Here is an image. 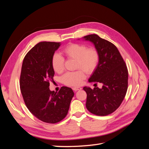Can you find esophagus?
<instances>
[{
  "label": "esophagus",
  "mask_w": 149,
  "mask_h": 149,
  "mask_svg": "<svg viewBox=\"0 0 149 149\" xmlns=\"http://www.w3.org/2000/svg\"><path fill=\"white\" fill-rule=\"evenodd\" d=\"M82 88H80V87H74L73 88V90L74 91H79V90H81Z\"/></svg>",
  "instance_id": "obj_1"
}]
</instances>
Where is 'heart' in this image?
Returning <instances> with one entry per match:
<instances>
[{
    "instance_id": "b5f03b06",
    "label": "heart",
    "mask_w": 149,
    "mask_h": 149,
    "mask_svg": "<svg viewBox=\"0 0 149 149\" xmlns=\"http://www.w3.org/2000/svg\"><path fill=\"white\" fill-rule=\"evenodd\" d=\"M63 52L67 58L76 59L75 68L80 69L67 72L63 76V83L70 86H77L81 84L86 78L84 72L88 74L93 73L100 60V55L97 49L93 47L88 48V47L83 44L70 43L63 48ZM51 64L53 70L56 73H60L64 70L65 58L60 54L55 53L52 55Z\"/></svg>"
}]
</instances>
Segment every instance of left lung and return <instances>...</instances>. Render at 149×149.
Segmentation results:
<instances>
[{
    "label": "left lung",
    "instance_id": "left-lung-1",
    "mask_svg": "<svg viewBox=\"0 0 149 149\" xmlns=\"http://www.w3.org/2000/svg\"><path fill=\"white\" fill-rule=\"evenodd\" d=\"M83 39L92 42L100 55L98 65L88 81L103 84L102 88H83L87 94L86 106L92 114L109 115L120 106L127 93V66L118 49L111 42L96 34L84 36Z\"/></svg>",
    "mask_w": 149,
    "mask_h": 149
}]
</instances>
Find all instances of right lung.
<instances>
[{"label": "right lung", "instance_id": "1", "mask_svg": "<svg viewBox=\"0 0 149 149\" xmlns=\"http://www.w3.org/2000/svg\"><path fill=\"white\" fill-rule=\"evenodd\" d=\"M60 45V42H50L36 45L24 58L20 78L21 93L29 110L39 120L50 124L65 118L74 96L68 87H61L58 93L49 88L55 74L52 57Z\"/></svg>", "mask_w": 149, "mask_h": 149}]
</instances>
